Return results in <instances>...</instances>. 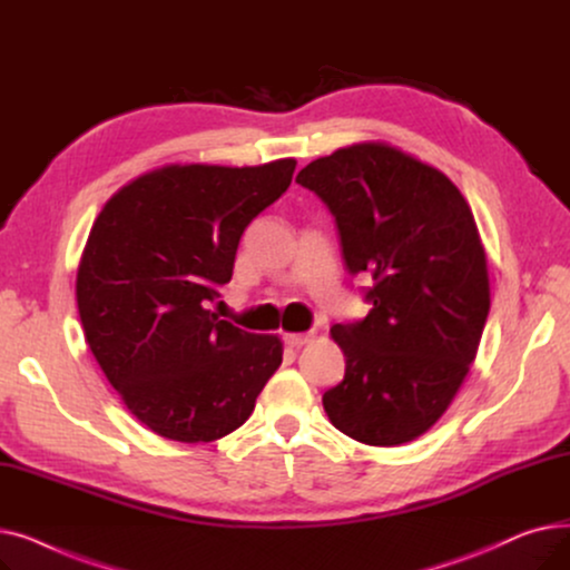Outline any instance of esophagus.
<instances>
[{"label": "esophagus", "instance_id": "obj_1", "mask_svg": "<svg viewBox=\"0 0 570 570\" xmlns=\"http://www.w3.org/2000/svg\"><path fill=\"white\" fill-rule=\"evenodd\" d=\"M284 342H286L288 346L301 348V346H305L307 342H312V335H309V333H286V335H284Z\"/></svg>", "mask_w": 570, "mask_h": 570}]
</instances>
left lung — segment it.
<instances>
[{
	"mask_svg": "<svg viewBox=\"0 0 570 570\" xmlns=\"http://www.w3.org/2000/svg\"><path fill=\"white\" fill-rule=\"evenodd\" d=\"M295 183L333 213L348 273L374 279L370 314L331 331L346 372L323 409L355 441L409 443L451 406L490 314L471 207L439 168L379 140L307 164Z\"/></svg>",
	"mask_w": 570,
	"mask_h": 570,
	"instance_id": "1",
	"label": "left lung"
}]
</instances>
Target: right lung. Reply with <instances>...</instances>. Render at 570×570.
I'll use <instances>...</instances> for the list:
<instances>
[{"label":"right lung","instance_id":"1","mask_svg":"<svg viewBox=\"0 0 570 570\" xmlns=\"http://www.w3.org/2000/svg\"><path fill=\"white\" fill-rule=\"evenodd\" d=\"M295 159L170 164L119 189L78 265L85 340L127 409L155 434L209 443L243 425L282 365V340L207 309L233 277L245 228L291 185Z\"/></svg>","mask_w":570,"mask_h":570}]
</instances>
